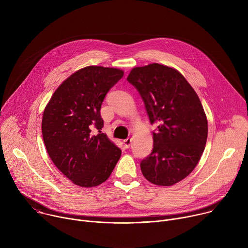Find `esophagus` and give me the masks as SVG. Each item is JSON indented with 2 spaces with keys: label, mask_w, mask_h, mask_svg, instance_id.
<instances>
[{
  "label": "esophagus",
  "mask_w": 248,
  "mask_h": 248,
  "mask_svg": "<svg viewBox=\"0 0 248 248\" xmlns=\"http://www.w3.org/2000/svg\"><path fill=\"white\" fill-rule=\"evenodd\" d=\"M131 144V138H126L124 140V148H129Z\"/></svg>",
  "instance_id": "34e87169"
}]
</instances>
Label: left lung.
Listing matches in <instances>:
<instances>
[{"label": "left lung", "mask_w": 248, "mask_h": 248, "mask_svg": "<svg viewBox=\"0 0 248 248\" xmlns=\"http://www.w3.org/2000/svg\"><path fill=\"white\" fill-rule=\"evenodd\" d=\"M143 99L152 124L153 149L140 163L144 178L170 186L194 170L204 151L208 122L191 85L178 70L160 63L133 67L127 77Z\"/></svg>", "instance_id": "left-lung-1"}]
</instances>
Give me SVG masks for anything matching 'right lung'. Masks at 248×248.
Wrapping results in <instances>:
<instances>
[{"mask_svg": "<svg viewBox=\"0 0 248 248\" xmlns=\"http://www.w3.org/2000/svg\"><path fill=\"white\" fill-rule=\"evenodd\" d=\"M124 70L89 65L67 78L54 92L43 113L42 135L55 166L81 187L109 179L122 150L102 133L100 110ZM95 128L97 134L92 132Z\"/></svg>", "mask_w": 248, "mask_h": 248, "instance_id": "add662e5", "label": "right lung"}]
</instances>
